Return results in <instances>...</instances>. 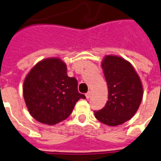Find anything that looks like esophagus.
Returning a JSON list of instances; mask_svg holds the SVG:
<instances>
[{"instance_id": "obj_1", "label": "esophagus", "mask_w": 161, "mask_h": 161, "mask_svg": "<svg viewBox=\"0 0 161 161\" xmlns=\"http://www.w3.org/2000/svg\"><path fill=\"white\" fill-rule=\"evenodd\" d=\"M86 97H87V99L88 98H90V97H91V92H87V93H86Z\"/></svg>"}]
</instances>
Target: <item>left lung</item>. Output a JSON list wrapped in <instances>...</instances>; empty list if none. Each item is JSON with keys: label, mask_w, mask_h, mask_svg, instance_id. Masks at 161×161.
Listing matches in <instances>:
<instances>
[{"label": "left lung", "mask_w": 161, "mask_h": 161, "mask_svg": "<svg viewBox=\"0 0 161 161\" xmlns=\"http://www.w3.org/2000/svg\"><path fill=\"white\" fill-rule=\"evenodd\" d=\"M108 87V101L94 115L110 126L121 125L136 114L143 97V87L131 64L117 55H107L102 62Z\"/></svg>", "instance_id": "obj_1"}]
</instances>
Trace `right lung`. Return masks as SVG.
Returning a JSON list of instances; mask_svg holds the SVG:
<instances>
[{
    "label": "right lung",
    "mask_w": 161,
    "mask_h": 161,
    "mask_svg": "<svg viewBox=\"0 0 161 161\" xmlns=\"http://www.w3.org/2000/svg\"><path fill=\"white\" fill-rule=\"evenodd\" d=\"M23 96L30 114L43 124L53 126L71 114L80 98L78 81L67 74V66L59 58L38 62L25 78Z\"/></svg>",
    "instance_id": "obj_1"
}]
</instances>
